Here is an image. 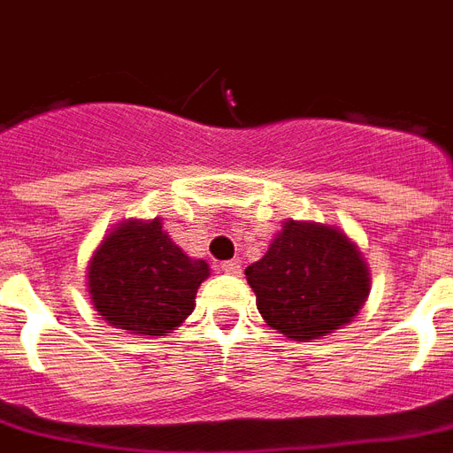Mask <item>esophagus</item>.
I'll return each instance as SVG.
<instances>
[{"label": "esophagus", "mask_w": 453, "mask_h": 453, "mask_svg": "<svg viewBox=\"0 0 453 453\" xmlns=\"http://www.w3.org/2000/svg\"><path fill=\"white\" fill-rule=\"evenodd\" d=\"M219 269H222L224 274L238 276L241 274V262H238V259H229V262H222V266H219Z\"/></svg>", "instance_id": "34e87169"}]
</instances>
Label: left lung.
<instances>
[{
    "mask_svg": "<svg viewBox=\"0 0 453 453\" xmlns=\"http://www.w3.org/2000/svg\"><path fill=\"white\" fill-rule=\"evenodd\" d=\"M245 279L266 324L293 340L349 324L369 296V269L357 245L342 231L293 219Z\"/></svg>",
    "mask_w": 453,
    "mask_h": 453,
    "instance_id": "obj_1",
    "label": "left lung"
}]
</instances>
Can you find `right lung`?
<instances>
[{
  "label": "right lung",
  "mask_w": 453,
  "mask_h": 453,
  "mask_svg": "<svg viewBox=\"0 0 453 453\" xmlns=\"http://www.w3.org/2000/svg\"><path fill=\"white\" fill-rule=\"evenodd\" d=\"M208 276L210 266L187 257L153 219L111 231L94 252L87 279L94 307L108 324L165 335L194 311L198 286Z\"/></svg>",
  "instance_id": "1"
}]
</instances>
